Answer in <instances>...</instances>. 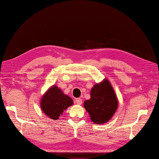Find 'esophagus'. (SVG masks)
I'll return each mask as SVG.
<instances>
[{"instance_id":"1","label":"esophagus","mask_w":159,"mask_h":159,"mask_svg":"<svg viewBox=\"0 0 159 159\" xmlns=\"http://www.w3.org/2000/svg\"><path fill=\"white\" fill-rule=\"evenodd\" d=\"M75 104H77L78 105H81L82 103V101L80 98H77V99H75Z\"/></svg>"}]
</instances>
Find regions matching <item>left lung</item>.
I'll return each instance as SVG.
<instances>
[{"mask_svg": "<svg viewBox=\"0 0 159 159\" xmlns=\"http://www.w3.org/2000/svg\"><path fill=\"white\" fill-rule=\"evenodd\" d=\"M118 101L115 92L108 80L96 84L90 90V98L84 101V106L90 118L95 124L107 122L116 111Z\"/></svg>", "mask_w": 159, "mask_h": 159, "instance_id": "left-lung-1", "label": "left lung"}]
</instances>
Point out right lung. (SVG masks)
<instances>
[{"mask_svg": "<svg viewBox=\"0 0 159 159\" xmlns=\"http://www.w3.org/2000/svg\"><path fill=\"white\" fill-rule=\"evenodd\" d=\"M73 104V100L64 94L56 85L47 90L41 99V108L45 115L52 120H57L63 112Z\"/></svg>", "mask_w": 159, "mask_h": 159, "instance_id": "add662e5", "label": "right lung"}]
</instances>
